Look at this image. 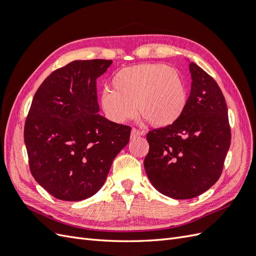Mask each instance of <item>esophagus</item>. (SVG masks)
<instances>
[{
    "mask_svg": "<svg viewBox=\"0 0 256 256\" xmlns=\"http://www.w3.org/2000/svg\"><path fill=\"white\" fill-rule=\"evenodd\" d=\"M144 136V132H141L140 130L132 128V130H131V138H136V136Z\"/></svg>",
    "mask_w": 256,
    "mask_h": 256,
    "instance_id": "34e87169",
    "label": "esophagus"
}]
</instances>
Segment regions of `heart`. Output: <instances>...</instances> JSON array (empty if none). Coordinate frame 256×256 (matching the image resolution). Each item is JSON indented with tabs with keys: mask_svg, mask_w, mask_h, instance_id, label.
<instances>
[{
	"mask_svg": "<svg viewBox=\"0 0 256 256\" xmlns=\"http://www.w3.org/2000/svg\"><path fill=\"white\" fill-rule=\"evenodd\" d=\"M111 88L102 92L99 102L106 118L118 124L134 118L138 108L152 125L171 126L180 118L188 102L180 74L164 64L122 68L113 76Z\"/></svg>",
	"mask_w": 256,
	"mask_h": 256,
	"instance_id": "obj_1",
	"label": "heart"
}]
</instances>
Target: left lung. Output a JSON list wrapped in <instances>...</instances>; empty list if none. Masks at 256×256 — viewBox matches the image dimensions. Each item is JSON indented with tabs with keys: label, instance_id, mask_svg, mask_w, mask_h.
Masks as SVG:
<instances>
[{
	"label": "left lung",
	"instance_id": "left-lung-1",
	"mask_svg": "<svg viewBox=\"0 0 256 256\" xmlns=\"http://www.w3.org/2000/svg\"><path fill=\"white\" fill-rule=\"evenodd\" d=\"M191 92L187 106L173 125L150 131L145 172L160 193L193 198L214 186L222 173L230 145L226 99L216 82L189 64Z\"/></svg>",
	"mask_w": 256,
	"mask_h": 256
}]
</instances>
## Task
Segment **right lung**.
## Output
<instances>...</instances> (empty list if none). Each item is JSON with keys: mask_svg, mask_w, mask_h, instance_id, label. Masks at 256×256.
<instances>
[{"mask_svg": "<svg viewBox=\"0 0 256 256\" xmlns=\"http://www.w3.org/2000/svg\"><path fill=\"white\" fill-rule=\"evenodd\" d=\"M110 60H74L35 92L24 126L30 173L50 194L82 200L102 187L131 128L98 114L96 80Z\"/></svg>", "mask_w": 256, "mask_h": 256, "instance_id": "add662e5", "label": "right lung"}]
</instances>
